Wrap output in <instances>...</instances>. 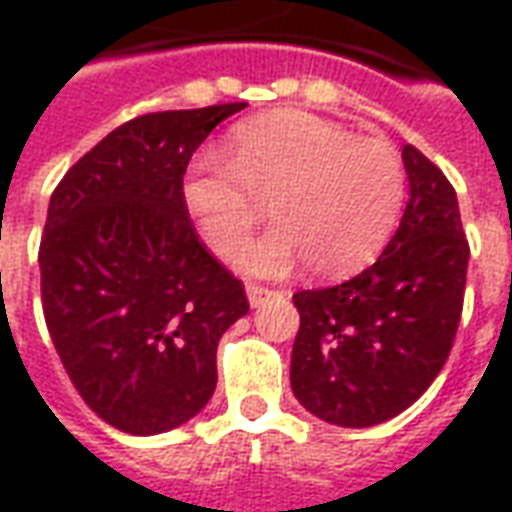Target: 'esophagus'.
Returning a JSON list of instances; mask_svg holds the SVG:
<instances>
[{"label":"esophagus","mask_w":512,"mask_h":512,"mask_svg":"<svg viewBox=\"0 0 512 512\" xmlns=\"http://www.w3.org/2000/svg\"><path fill=\"white\" fill-rule=\"evenodd\" d=\"M274 296V290L263 288V285H249L246 288V299H249V307H260L263 301L271 299Z\"/></svg>","instance_id":"esophagus-1"}]
</instances>
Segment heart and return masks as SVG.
Masks as SVG:
<instances>
[{"instance_id": "b5f03b06", "label": "heart", "mask_w": 512, "mask_h": 512, "mask_svg": "<svg viewBox=\"0 0 512 512\" xmlns=\"http://www.w3.org/2000/svg\"><path fill=\"white\" fill-rule=\"evenodd\" d=\"M274 227L244 246L235 266L279 277L304 257L315 277H345L367 266L395 230L406 172L384 139L301 109L249 117L227 136V158L200 153L180 180V202L219 255H233L263 219Z\"/></svg>"}]
</instances>
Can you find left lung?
I'll return each mask as SVG.
<instances>
[{
  "mask_svg": "<svg viewBox=\"0 0 512 512\" xmlns=\"http://www.w3.org/2000/svg\"><path fill=\"white\" fill-rule=\"evenodd\" d=\"M408 202L378 260L343 285L293 296L301 326L290 389L329 425L370 428L417 400L450 356L469 266L458 197L403 147Z\"/></svg>",
  "mask_w": 512,
  "mask_h": 512,
  "instance_id": "left-lung-1",
  "label": "left lung"
}]
</instances>
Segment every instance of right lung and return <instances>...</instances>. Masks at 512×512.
<instances>
[{"mask_svg": "<svg viewBox=\"0 0 512 512\" xmlns=\"http://www.w3.org/2000/svg\"><path fill=\"white\" fill-rule=\"evenodd\" d=\"M244 106L128 120L51 194L40 241L51 343L84 403L131 436L180 428L208 406L219 340L249 312L180 202L191 153Z\"/></svg>", "mask_w": 512, "mask_h": 512, "instance_id": "obj_1", "label": "right lung"}]
</instances>
